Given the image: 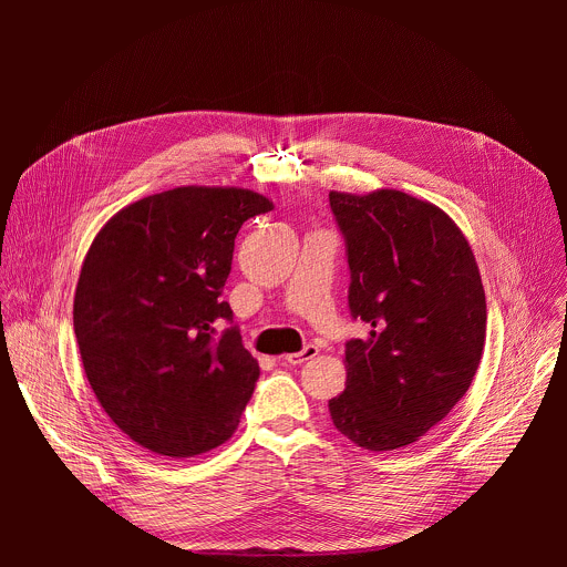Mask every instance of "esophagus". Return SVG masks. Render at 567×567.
Wrapping results in <instances>:
<instances>
[{
	"label": "esophagus",
	"instance_id": "esophagus-1",
	"mask_svg": "<svg viewBox=\"0 0 567 567\" xmlns=\"http://www.w3.org/2000/svg\"><path fill=\"white\" fill-rule=\"evenodd\" d=\"M316 354H318V348H316V346H305L300 352H296V354H287V357H285V361H287L289 365H302L305 361L313 359Z\"/></svg>",
	"mask_w": 567,
	"mask_h": 567
}]
</instances>
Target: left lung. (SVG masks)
<instances>
[{"mask_svg":"<svg viewBox=\"0 0 567 567\" xmlns=\"http://www.w3.org/2000/svg\"><path fill=\"white\" fill-rule=\"evenodd\" d=\"M346 237L350 311L370 326L346 343V390L330 415L350 442H417L468 390L487 334V300L466 237L435 204L401 190L330 193Z\"/></svg>","mask_w":567,"mask_h":567,"instance_id":"1","label":"left lung"}]
</instances>
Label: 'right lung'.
<instances>
[{
    "instance_id": "add662e5",
    "label": "right lung",
    "mask_w": 567,
    "mask_h": 567,
    "mask_svg": "<svg viewBox=\"0 0 567 567\" xmlns=\"http://www.w3.org/2000/svg\"><path fill=\"white\" fill-rule=\"evenodd\" d=\"M274 204L247 188L182 186L118 210L94 237L73 298L87 381L138 446L195 457L224 444L260 365L221 300L235 235Z\"/></svg>"
}]
</instances>
